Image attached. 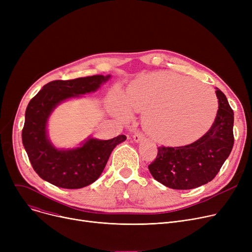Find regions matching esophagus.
<instances>
[{
    "label": "esophagus",
    "mask_w": 252,
    "mask_h": 252,
    "mask_svg": "<svg viewBox=\"0 0 252 252\" xmlns=\"http://www.w3.org/2000/svg\"><path fill=\"white\" fill-rule=\"evenodd\" d=\"M133 138H134V141H135V142H140V141L144 140L145 136L141 133V131H136L135 135L133 136Z\"/></svg>",
    "instance_id": "1"
}]
</instances>
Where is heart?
Instances as JSON below:
<instances>
[{"label":"heart","instance_id":"heart-1","mask_svg":"<svg viewBox=\"0 0 252 252\" xmlns=\"http://www.w3.org/2000/svg\"><path fill=\"white\" fill-rule=\"evenodd\" d=\"M116 107L147 112L145 126L158 141L177 145L200 136L213 124L218 98L209 86L173 72H155L131 84L126 98L117 93Z\"/></svg>","mask_w":252,"mask_h":252}]
</instances>
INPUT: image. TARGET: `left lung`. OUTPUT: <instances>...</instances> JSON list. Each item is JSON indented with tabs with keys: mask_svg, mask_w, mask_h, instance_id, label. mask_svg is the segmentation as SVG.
<instances>
[{
	"mask_svg": "<svg viewBox=\"0 0 252 252\" xmlns=\"http://www.w3.org/2000/svg\"><path fill=\"white\" fill-rule=\"evenodd\" d=\"M219 110L215 122L200 139L185 146H159L148 165L150 174L164 186L189 190L213 181L234 145V112L227 97L217 88Z\"/></svg>",
	"mask_w": 252,
	"mask_h": 252,
	"instance_id": "obj_1",
	"label": "left lung"
}]
</instances>
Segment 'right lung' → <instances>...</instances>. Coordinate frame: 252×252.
Here are the masks:
<instances>
[{"label":"right lung","instance_id":"obj_1","mask_svg":"<svg viewBox=\"0 0 252 252\" xmlns=\"http://www.w3.org/2000/svg\"><path fill=\"white\" fill-rule=\"evenodd\" d=\"M110 75H93L69 81H53L30 101L25 111L22 143L35 173L59 188L81 189L94 183L102 174L112 150L126 141L125 135L111 140L90 138L81 147L55 148L47 136L51 112L62 101L97 91Z\"/></svg>","mask_w":252,"mask_h":252}]
</instances>
